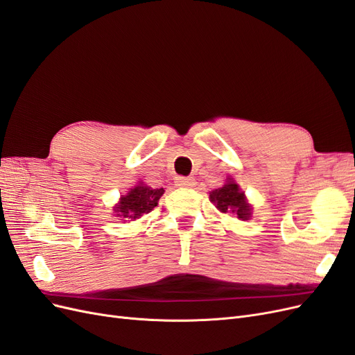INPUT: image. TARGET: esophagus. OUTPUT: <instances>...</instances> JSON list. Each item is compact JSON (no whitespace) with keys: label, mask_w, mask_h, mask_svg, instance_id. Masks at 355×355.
<instances>
[{"label":"esophagus","mask_w":355,"mask_h":355,"mask_svg":"<svg viewBox=\"0 0 355 355\" xmlns=\"http://www.w3.org/2000/svg\"><path fill=\"white\" fill-rule=\"evenodd\" d=\"M194 178H185V176H178L176 178V185L182 188H191L194 187Z\"/></svg>","instance_id":"34e87169"}]
</instances>
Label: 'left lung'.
Returning a JSON list of instances; mask_svg holds the SVG:
<instances>
[{"label": "left lung", "instance_id": "left-lung-1", "mask_svg": "<svg viewBox=\"0 0 355 355\" xmlns=\"http://www.w3.org/2000/svg\"><path fill=\"white\" fill-rule=\"evenodd\" d=\"M210 201L214 202L222 213H235L237 218L245 220L250 218L252 207L245 201L244 192L240 191L239 185L230 179L223 187L210 192Z\"/></svg>", "mask_w": 355, "mask_h": 355}]
</instances>
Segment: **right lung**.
Masks as SVG:
<instances>
[{
	"instance_id": "add662e5",
	"label": "right lung",
	"mask_w": 355,
	"mask_h": 355,
	"mask_svg": "<svg viewBox=\"0 0 355 355\" xmlns=\"http://www.w3.org/2000/svg\"><path fill=\"white\" fill-rule=\"evenodd\" d=\"M164 194V188H151L144 184H139L133 189L128 191V194L121 197V201L114 209L116 216L124 219H136L142 214L151 211L161 196Z\"/></svg>"
}]
</instances>
